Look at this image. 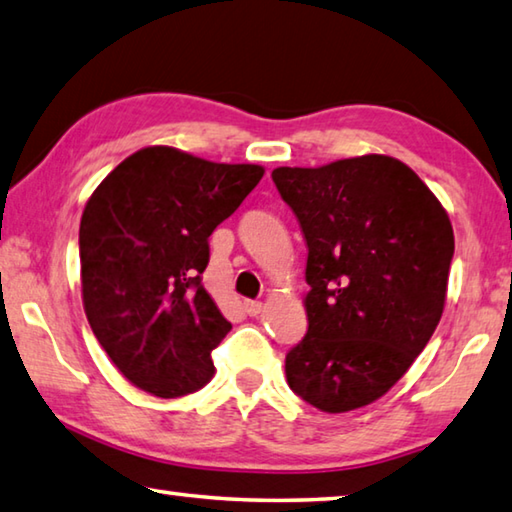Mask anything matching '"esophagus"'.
Instances as JSON below:
<instances>
[{
    "label": "esophagus",
    "instance_id": "1",
    "mask_svg": "<svg viewBox=\"0 0 512 512\" xmlns=\"http://www.w3.org/2000/svg\"><path fill=\"white\" fill-rule=\"evenodd\" d=\"M244 311H246L248 315H257V313H262V302H257V300H246V302H244Z\"/></svg>",
    "mask_w": 512,
    "mask_h": 512
}]
</instances>
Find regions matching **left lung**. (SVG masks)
Wrapping results in <instances>:
<instances>
[{
    "label": "left lung",
    "mask_w": 512,
    "mask_h": 512,
    "mask_svg": "<svg viewBox=\"0 0 512 512\" xmlns=\"http://www.w3.org/2000/svg\"><path fill=\"white\" fill-rule=\"evenodd\" d=\"M273 183L309 248V329L286 353L288 387L329 414L374 403L441 320L454 255L450 219L392 156L277 167Z\"/></svg>",
    "instance_id": "left-lung-1"
}]
</instances>
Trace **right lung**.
Wrapping results in <instances>:
<instances>
[{
  "instance_id": "right-lung-1",
  "label": "right lung",
  "mask_w": 512,
  "mask_h": 512,
  "mask_svg": "<svg viewBox=\"0 0 512 512\" xmlns=\"http://www.w3.org/2000/svg\"><path fill=\"white\" fill-rule=\"evenodd\" d=\"M264 167L145 147L91 194L80 221L82 302L91 331L136 387L176 398L215 374L232 324L201 284L208 239Z\"/></svg>"
}]
</instances>
